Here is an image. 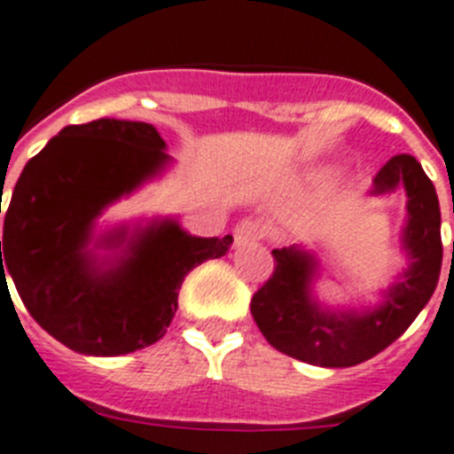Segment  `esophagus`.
Returning a JSON list of instances; mask_svg holds the SVG:
<instances>
[{"mask_svg":"<svg viewBox=\"0 0 454 454\" xmlns=\"http://www.w3.org/2000/svg\"><path fill=\"white\" fill-rule=\"evenodd\" d=\"M264 236V227L257 220H243L234 227V243L236 246H247V243L259 241Z\"/></svg>","mask_w":454,"mask_h":454,"instance_id":"obj_1","label":"esophagus"}]
</instances>
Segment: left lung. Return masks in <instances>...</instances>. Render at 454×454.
Returning a JSON list of instances; mask_svg holds the SVG:
<instances>
[{
	"label": "left lung",
	"instance_id": "obj_1",
	"mask_svg": "<svg viewBox=\"0 0 454 454\" xmlns=\"http://www.w3.org/2000/svg\"><path fill=\"white\" fill-rule=\"evenodd\" d=\"M406 192L402 246L409 269L383 292L374 309H335L312 294L315 254L301 247H275L273 275L253 296L250 312L262 335L282 354L319 367L365 363L400 338L432 298L439 282L441 246L439 197L420 162L409 153L390 158L374 176L372 195Z\"/></svg>",
	"mask_w": 454,
	"mask_h": 454
}]
</instances>
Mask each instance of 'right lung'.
Masks as SVG:
<instances>
[{
	"mask_svg": "<svg viewBox=\"0 0 454 454\" xmlns=\"http://www.w3.org/2000/svg\"><path fill=\"white\" fill-rule=\"evenodd\" d=\"M168 162L165 139L151 123L98 119L66 126L15 184L0 280L11 275L38 326L77 354L121 356L158 342L179 308L185 275L227 254L234 241L192 236L169 218L94 239L100 213Z\"/></svg>",
	"mask_w": 454,
	"mask_h": 454,
	"instance_id": "obj_1",
	"label": "right lung"
}]
</instances>
